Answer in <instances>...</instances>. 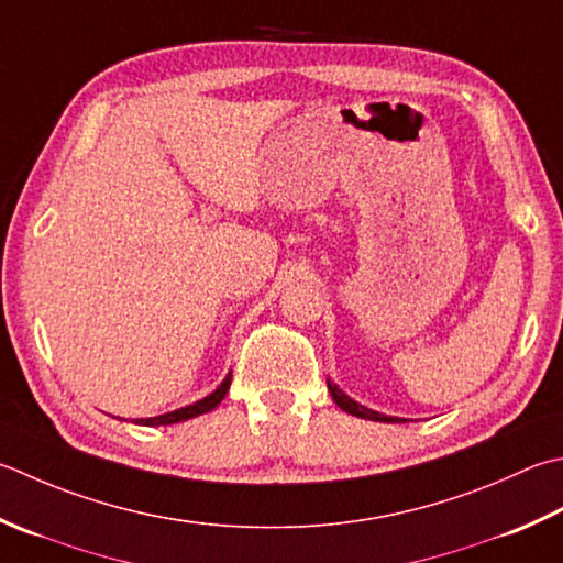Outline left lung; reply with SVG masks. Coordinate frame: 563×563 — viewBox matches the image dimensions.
I'll return each instance as SVG.
<instances>
[{
    "instance_id": "8db88e82",
    "label": "left lung",
    "mask_w": 563,
    "mask_h": 563,
    "mask_svg": "<svg viewBox=\"0 0 563 563\" xmlns=\"http://www.w3.org/2000/svg\"><path fill=\"white\" fill-rule=\"evenodd\" d=\"M327 388H329V393H332V398H334V402L341 407V410L349 412V415H354V417H361V420H373V422H407V420H402V417L383 415V412L371 410V407H366V405L356 402L354 398H349V395H346L344 390H341L336 383L329 380V378H327Z\"/></svg>"
}]
</instances>
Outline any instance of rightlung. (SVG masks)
<instances>
[{
	"label": "right lung",
	"mask_w": 563,
	"mask_h": 563,
	"mask_svg": "<svg viewBox=\"0 0 563 563\" xmlns=\"http://www.w3.org/2000/svg\"><path fill=\"white\" fill-rule=\"evenodd\" d=\"M229 385H231V373H227V378L219 383L212 393L205 395L202 400L178 407V410L165 412V415H158V417H143V420H134V422L143 424V427H161V424H178V422H185V420H192V417H200L209 410H214V407L222 402L224 395L229 393Z\"/></svg>",
	"instance_id": "add662e5"
}]
</instances>
